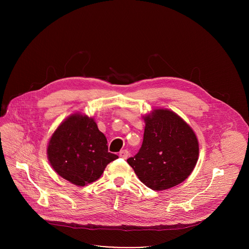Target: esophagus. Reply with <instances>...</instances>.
<instances>
[{
  "label": "esophagus",
  "instance_id": "obj_1",
  "mask_svg": "<svg viewBox=\"0 0 249 249\" xmlns=\"http://www.w3.org/2000/svg\"><path fill=\"white\" fill-rule=\"evenodd\" d=\"M128 156H129V152L127 150H122L119 153V157L122 158V159H127Z\"/></svg>",
  "mask_w": 249,
  "mask_h": 249
}]
</instances>
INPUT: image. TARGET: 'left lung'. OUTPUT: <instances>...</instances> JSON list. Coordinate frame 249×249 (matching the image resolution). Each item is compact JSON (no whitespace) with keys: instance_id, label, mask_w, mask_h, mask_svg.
<instances>
[{"instance_id":"left-lung-1","label":"left lung","mask_w":249,"mask_h":249,"mask_svg":"<svg viewBox=\"0 0 249 249\" xmlns=\"http://www.w3.org/2000/svg\"><path fill=\"white\" fill-rule=\"evenodd\" d=\"M145 132L138 154L127 162L149 188L162 191L183 182L196 166L199 143L193 129L175 112L157 108L143 116Z\"/></svg>"}]
</instances>
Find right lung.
Segmentation results:
<instances>
[{
    "label": "right lung",
    "instance_id": "right-lung-1",
    "mask_svg": "<svg viewBox=\"0 0 249 249\" xmlns=\"http://www.w3.org/2000/svg\"><path fill=\"white\" fill-rule=\"evenodd\" d=\"M52 168L74 185L97 180L106 165L118 159L108 152L107 140L92 117L76 112L54 131L47 146Z\"/></svg>",
    "mask_w": 249,
    "mask_h": 249
}]
</instances>
